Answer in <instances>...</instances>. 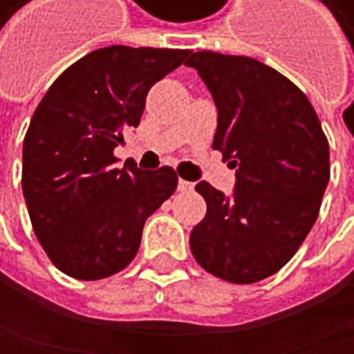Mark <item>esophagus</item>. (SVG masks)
Returning a JSON list of instances; mask_svg holds the SVG:
<instances>
[{"instance_id":"1","label":"esophagus","mask_w":354,"mask_h":354,"mask_svg":"<svg viewBox=\"0 0 354 354\" xmlns=\"http://www.w3.org/2000/svg\"><path fill=\"white\" fill-rule=\"evenodd\" d=\"M193 189V183H189V180H178V191H191Z\"/></svg>"}]
</instances>
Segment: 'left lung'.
<instances>
[{"mask_svg": "<svg viewBox=\"0 0 354 354\" xmlns=\"http://www.w3.org/2000/svg\"><path fill=\"white\" fill-rule=\"evenodd\" d=\"M187 65L218 110L212 148L236 167L231 197L197 183L208 210L191 231V252L216 278L259 282L291 259L319 216L327 138L306 95L270 65L212 50L193 53Z\"/></svg>", "mask_w": 354, "mask_h": 354, "instance_id": "8db88e82", "label": "left lung"}]
</instances>
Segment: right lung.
<instances>
[{
	"label": "right lung",
	"instance_id": "obj_1",
	"mask_svg": "<svg viewBox=\"0 0 354 354\" xmlns=\"http://www.w3.org/2000/svg\"><path fill=\"white\" fill-rule=\"evenodd\" d=\"M189 50L106 46L50 84L23 142V195L33 231L67 276L100 280L125 270L142 229L176 191L171 167H114V148L140 125L146 95Z\"/></svg>",
	"mask_w": 354,
	"mask_h": 354
}]
</instances>
